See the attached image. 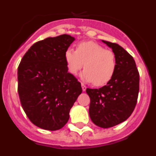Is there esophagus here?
I'll list each match as a JSON object with an SVG mask.
<instances>
[{
    "mask_svg": "<svg viewBox=\"0 0 156 156\" xmlns=\"http://www.w3.org/2000/svg\"><path fill=\"white\" fill-rule=\"evenodd\" d=\"M81 87H82V90H83V92H84V91H86L87 87L85 86V85L83 84V83H81Z\"/></svg>",
    "mask_w": 156,
    "mask_h": 156,
    "instance_id": "34e87169",
    "label": "esophagus"
}]
</instances>
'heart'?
<instances>
[{
	"label": "heart",
	"mask_w": 156,
	"mask_h": 156,
	"mask_svg": "<svg viewBox=\"0 0 156 156\" xmlns=\"http://www.w3.org/2000/svg\"><path fill=\"white\" fill-rule=\"evenodd\" d=\"M64 57L68 71L73 75H76L84 64L82 79L87 83L94 82L96 86H102L110 81L116 69L114 52L94 41L80 42L76 51L69 48Z\"/></svg>",
	"instance_id": "1"
}]
</instances>
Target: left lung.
Segmentation results:
<instances>
[{"label":"left lung","mask_w":156,"mask_h":156,"mask_svg":"<svg viewBox=\"0 0 156 156\" xmlns=\"http://www.w3.org/2000/svg\"><path fill=\"white\" fill-rule=\"evenodd\" d=\"M112 48L116 58L113 76L99 89L87 88L90 99L89 115L95 125L109 128L130 116L137 104L139 92V73L136 63L125 49L115 43L101 41Z\"/></svg>","instance_id":"1"}]
</instances>
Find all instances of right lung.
<instances>
[{
    "instance_id": "1",
    "label": "right lung",
    "mask_w": 156,
    "mask_h": 156,
    "mask_svg": "<svg viewBox=\"0 0 156 156\" xmlns=\"http://www.w3.org/2000/svg\"><path fill=\"white\" fill-rule=\"evenodd\" d=\"M73 37H48L32 45L18 68L22 107L34 125L47 130L62 128L82 93L80 83L68 72L65 52Z\"/></svg>"
}]
</instances>
